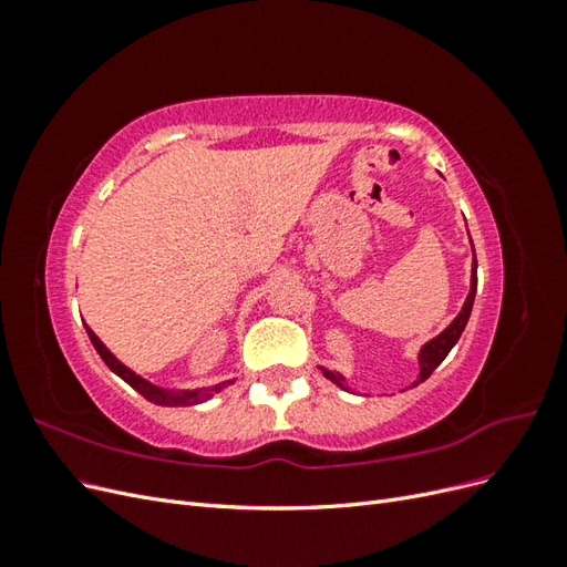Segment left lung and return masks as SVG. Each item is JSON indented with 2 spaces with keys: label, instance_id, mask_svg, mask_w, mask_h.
Segmentation results:
<instances>
[{
  "label": "left lung",
  "instance_id": "8db88e82",
  "mask_svg": "<svg viewBox=\"0 0 567 567\" xmlns=\"http://www.w3.org/2000/svg\"><path fill=\"white\" fill-rule=\"evenodd\" d=\"M475 290H477V260H475V250H473L471 290H468V296H466V302H463L461 312L454 317V321L447 326V329H444L440 336H435L433 340H427L425 346L419 350V369H421V371H419V379H416L414 383H411V388L423 383V381L427 379V375H431V373L444 362V357L450 354V350L456 346V340L461 338L463 329H466V323H468V319H471ZM319 369H321V373H323L326 379H329L331 383H336V385L342 388V390H350V385H348V381H346V375L338 373V371H331V369H323V367H319Z\"/></svg>",
  "mask_w": 567,
  "mask_h": 567
}]
</instances>
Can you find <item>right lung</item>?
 Listing matches in <instances>:
<instances>
[{"instance_id": "obj_1", "label": "right lung", "mask_w": 567, "mask_h": 567, "mask_svg": "<svg viewBox=\"0 0 567 567\" xmlns=\"http://www.w3.org/2000/svg\"><path fill=\"white\" fill-rule=\"evenodd\" d=\"M84 329H87V336H90V340H92V346H94V350L99 352V357L104 359L106 367H109L115 375H120V379H123L130 388H134L136 392L144 394V398H146L148 402H153V404H161V406H194V404H200V402H208L210 398H215L217 392H221L227 385H231V383L236 381V379H231V381L215 383V385H210V388H194V390L161 388V385H156V383L146 381L144 375L134 373L130 367H125L123 362H120V359L104 346V342L99 340V336L90 329L87 323H84Z\"/></svg>"}]
</instances>
